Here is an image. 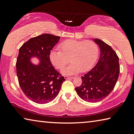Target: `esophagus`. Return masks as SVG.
Masks as SVG:
<instances>
[{
  "label": "esophagus",
  "mask_w": 134,
  "mask_h": 134,
  "mask_svg": "<svg viewBox=\"0 0 134 134\" xmlns=\"http://www.w3.org/2000/svg\"><path fill=\"white\" fill-rule=\"evenodd\" d=\"M64 78L65 79H69V78H70V79H72L73 77H70V76H64Z\"/></svg>",
  "instance_id": "34e87169"
}]
</instances>
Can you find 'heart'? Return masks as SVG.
<instances>
[{
  "mask_svg": "<svg viewBox=\"0 0 134 134\" xmlns=\"http://www.w3.org/2000/svg\"><path fill=\"white\" fill-rule=\"evenodd\" d=\"M59 51H52L49 59L57 69L60 70L69 59V66L62 70L64 74L86 72L93 67L98 54V47L93 41L68 40L59 45Z\"/></svg>",
  "mask_w": 134,
  "mask_h": 134,
  "instance_id": "obj_1",
  "label": "heart"
}]
</instances>
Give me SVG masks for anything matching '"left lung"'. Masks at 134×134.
<instances>
[{
  "instance_id": "left-lung-1",
  "label": "left lung",
  "mask_w": 134,
  "mask_h": 134,
  "mask_svg": "<svg viewBox=\"0 0 134 134\" xmlns=\"http://www.w3.org/2000/svg\"><path fill=\"white\" fill-rule=\"evenodd\" d=\"M94 42L100 48L95 66L82 76L81 86L75 87L77 95L87 102L102 101L112 92L120 74L119 58L109 45L99 39Z\"/></svg>"
}]
</instances>
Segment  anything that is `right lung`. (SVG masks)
I'll list each match as a JSON object with an SVG mask.
<instances>
[{"mask_svg": "<svg viewBox=\"0 0 134 134\" xmlns=\"http://www.w3.org/2000/svg\"><path fill=\"white\" fill-rule=\"evenodd\" d=\"M59 38L44 34L30 38L19 49L16 64L19 85L26 96L36 103L45 104L55 99L65 80L49 59L51 51ZM32 56L41 60L38 65L30 62Z\"/></svg>", "mask_w": 134, "mask_h": 134, "instance_id": "add662e5", "label": "right lung"}]
</instances>
